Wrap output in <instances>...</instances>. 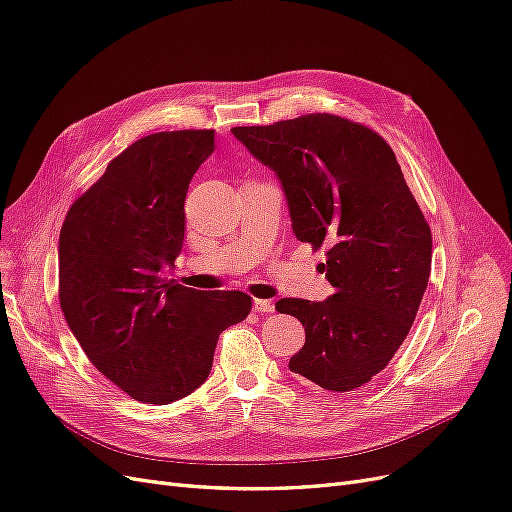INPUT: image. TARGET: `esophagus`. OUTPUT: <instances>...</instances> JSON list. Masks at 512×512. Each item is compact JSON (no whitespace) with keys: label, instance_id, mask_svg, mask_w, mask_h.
<instances>
[{"label":"esophagus","instance_id":"obj_1","mask_svg":"<svg viewBox=\"0 0 512 512\" xmlns=\"http://www.w3.org/2000/svg\"><path fill=\"white\" fill-rule=\"evenodd\" d=\"M273 309H275L273 301H269V299H254V312H258V314H271Z\"/></svg>","mask_w":512,"mask_h":512}]
</instances>
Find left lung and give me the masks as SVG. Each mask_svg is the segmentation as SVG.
I'll use <instances>...</instances> for the list:
<instances>
[{"mask_svg":"<svg viewBox=\"0 0 512 512\" xmlns=\"http://www.w3.org/2000/svg\"><path fill=\"white\" fill-rule=\"evenodd\" d=\"M232 134L280 177L297 239L327 250L320 271L331 297L275 303L305 327L288 367L327 391L359 389L404 344L431 273V228L395 153L378 132L331 113Z\"/></svg>","mask_w":512,"mask_h":512,"instance_id":"obj_1","label":"left lung"}]
</instances>
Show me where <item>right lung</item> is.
I'll return each mask as SVG.
<instances>
[{
    "label": "right lung",
    "mask_w": 512,
    "mask_h": 512,
    "mask_svg": "<svg viewBox=\"0 0 512 512\" xmlns=\"http://www.w3.org/2000/svg\"><path fill=\"white\" fill-rule=\"evenodd\" d=\"M213 138L215 130L138 138L61 224V312L100 374L141 404L194 393L220 333L252 312L241 290L203 292L162 277L181 252L185 194Z\"/></svg>",
    "instance_id": "obj_1"
}]
</instances>
